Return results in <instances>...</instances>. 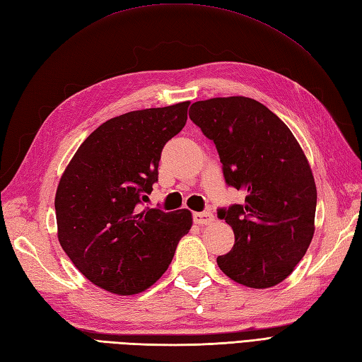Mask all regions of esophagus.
<instances>
[{
	"label": "esophagus",
	"mask_w": 362,
	"mask_h": 362,
	"mask_svg": "<svg viewBox=\"0 0 362 362\" xmlns=\"http://www.w3.org/2000/svg\"><path fill=\"white\" fill-rule=\"evenodd\" d=\"M192 219H194V222L199 223V225H209V223L214 222V214L209 213V211L194 213V216H192Z\"/></svg>",
	"instance_id": "1"
}]
</instances>
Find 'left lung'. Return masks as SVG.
Here are the masks:
<instances>
[{"instance_id":"1","label":"left lung","mask_w":362,"mask_h":362,"mask_svg":"<svg viewBox=\"0 0 362 362\" xmlns=\"http://www.w3.org/2000/svg\"><path fill=\"white\" fill-rule=\"evenodd\" d=\"M189 119L216 145L226 185L245 192L243 205L217 209L234 233L217 265L245 287L277 285L315 233L316 185L304 151L279 117L248 97L202 100Z\"/></svg>"}]
</instances>
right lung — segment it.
Masks as SVG:
<instances>
[{
	"label": "right lung",
	"mask_w": 362,
	"mask_h": 362,
	"mask_svg": "<svg viewBox=\"0 0 362 362\" xmlns=\"http://www.w3.org/2000/svg\"><path fill=\"white\" fill-rule=\"evenodd\" d=\"M189 102L123 114L81 143L55 194L58 240L97 287L131 296L168 270L192 225L188 209H143L168 140L183 129Z\"/></svg>",
	"instance_id": "obj_1"
}]
</instances>
